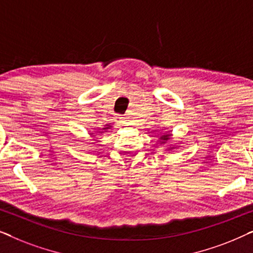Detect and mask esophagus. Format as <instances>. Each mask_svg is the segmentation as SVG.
I'll return each mask as SVG.
<instances>
[{
    "label": "esophagus",
    "instance_id": "obj_1",
    "mask_svg": "<svg viewBox=\"0 0 253 253\" xmlns=\"http://www.w3.org/2000/svg\"><path fill=\"white\" fill-rule=\"evenodd\" d=\"M114 121H115V123L117 126H123V124H126V117L122 116V115H117L114 117Z\"/></svg>",
    "mask_w": 253,
    "mask_h": 253
}]
</instances>
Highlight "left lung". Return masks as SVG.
Returning a JSON list of instances; mask_svg holds the SVG:
<instances>
[{
  "mask_svg": "<svg viewBox=\"0 0 253 253\" xmlns=\"http://www.w3.org/2000/svg\"><path fill=\"white\" fill-rule=\"evenodd\" d=\"M170 137H171L170 133H167V132L164 133V134H162V136H160V138H159V140H160V144H166L169 139H170ZM171 148H175V147L168 148V151H170Z\"/></svg>",
  "mask_w": 253,
  "mask_h": 253,
  "instance_id": "left-lung-1",
  "label": "left lung"
}]
</instances>
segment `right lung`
I'll list each match as a JSON object with an SVG mask.
<instances>
[{
	"label": "right lung",
	"mask_w": 253,
	"mask_h": 253,
	"mask_svg": "<svg viewBox=\"0 0 253 253\" xmlns=\"http://www.w3.org/2000/svg\"><path fill=\"white\" fill-rule=\"evenodd\" d=\"M109 129H112V126H110V124H106V126H105V127H102V130L101 131H100V132H106V131L107 130H109Z\"/></svg>",
	"instance_id": "1"
}]
</instances>
